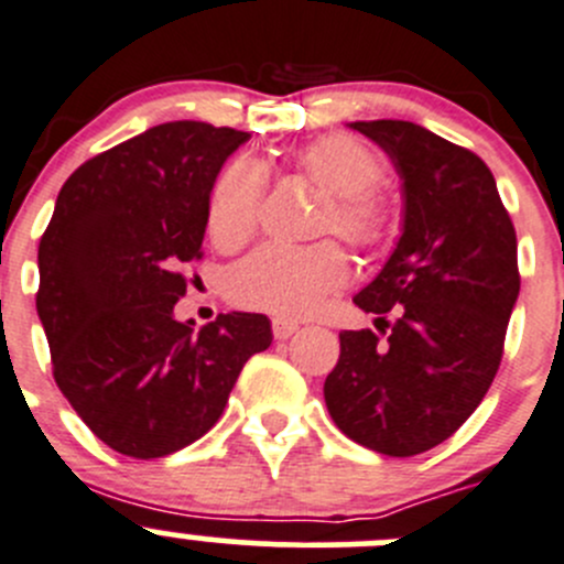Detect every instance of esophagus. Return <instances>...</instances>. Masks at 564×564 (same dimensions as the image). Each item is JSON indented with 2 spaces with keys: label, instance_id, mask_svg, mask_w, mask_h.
I'll list each match as a JSON object with an SVG mask.
<instances>
[{
  "label": "esophagus",
  "instance_id": "obj_1",
  "mask_svg": "<svg viewBox=\"0 0 564 564\" xmlns=\"http://www.w3.org/2000/svg\"><path fill=\"white\" fill-rule=\"evenodd\" d=\"M271 328H274L276 339H288L299 332V323L288 321V317H274V321H271Z\"/></svg>",
  "mask_w": 564,
  "mask_h": 564
}]
</instances>
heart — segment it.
Segmentation results:
<instances>
[{"instance_id":"1","label":"heart","mask_w":564,"mask_h":564,"mask_svg":"<svg viewBox=\"0 0 564 564\" xmlns=\"http://www.w3.org/2000/svg\"><path fill=\"white\" fill-rule=\"evenodd\" d=\"M299 175L326 192L317 210V232H334L356 249L389 238L394 208L378 181L381 155L348 133H326L288 153ZM269 175L252 159H236L216 175L208 194V232L219 247H241L258 230ZM348 258L334 241L312 247L265 243L227 271V295L252 310L306 315L348 282Z\"/></svg>"}]
</instances>
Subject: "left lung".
I'll return each mask as SVG.
<instances>
[{
  "mask_svg": "<svg viewBox=\"0 0 564 564\" xmlns=\"http://www.w3.org/2000/svg\"><path fill=\"white\" fill-rule=\"evenodd\" d=\"M403 181V236L354 295L380 334H339L323 383L334 425L389 458L447 442L482 403L516 306L518 241L485 161L405 120H359Z\"/></svg>",
  "mask_w": 564,
  "mask_h": 564,
  "instance_id": "8db88e82",
  "label": "left lung"
}]
</instances>
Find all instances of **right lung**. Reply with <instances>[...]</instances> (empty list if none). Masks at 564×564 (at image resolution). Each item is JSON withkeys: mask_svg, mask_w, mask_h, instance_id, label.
<instances>
[{"mask_svg": "<svg viewBox=\"0 0 564 564\" xmlns=\"http://www.w3.org/2000/svg\"><path fill=\"white\" fill-rule=\"evenodd\" d=\"M247 131L177 120L85 161L59 188L37 247L35 304L54 381L95 436L128 458H164L219 422L271 323L227 312L175 321L183 265L203 258L208 194Z\"/></svg>", "mask_w": 564, "mask_h": 564, "instance_id": "obj_1", "label": "right lung"}]
</instances>
